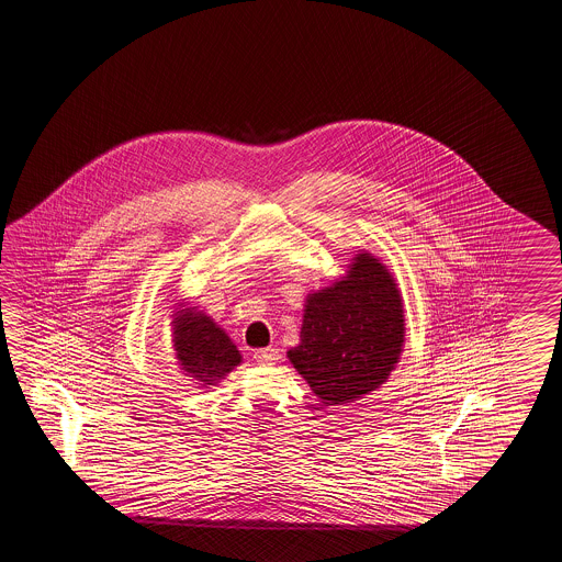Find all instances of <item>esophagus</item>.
Segmentation results:
<instances>
[{
  "instance_id": "1",
  "label": "esophagus",
  "mask_w": 562,
  "mask_h": 562,
  "mask_svg": "<svg viewBox=\"0 0 562 562\" xmlns=\"http://www.w3.org/2000/svg\"><path fill=\"white\" fill-rule=\"evenodd\" d=\"M255 359L259 363H273L276 359H279V351H277L276 347H265V349L255 351Z\"/></svg>"
}]
</instances>
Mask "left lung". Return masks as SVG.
<instances>
[{"instance_id":"left-lung-1","label":"left lung","mask_w":562,"mask_h":562,"mask_svg":"<svg viewBox=\"0 0 562 562\" xmlns=\"http://www.w3.org/2000/svg\"><path fill=\"white\" fill-rule=\"evenodd\" d=\"M406 319L394 276L361 251L346 277L305 299L299 346L286 358L325 406L378 390L402 356Z\"/></svg>"}]
</instances>
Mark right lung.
Returning a JSON list of instances; mask_svg holds the SVG:
<instances>
[{"label": "right lung", "mask_w": 562, "mask_h": 562, "mask_svg": "<svg viewBox=\"0 0 562 562\" xmlns=\"http://www.w3.org/2000/svg\"><path fill=\"white\" fill-rule=\"evenodd\" d=\"M172 344L180 370L199 383L211 387L240 363L237 346L203 311L184 307L172 319Z\"/></svg>", "instance_id": "obj_1"}]
</instances>
